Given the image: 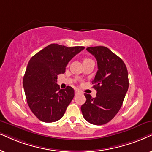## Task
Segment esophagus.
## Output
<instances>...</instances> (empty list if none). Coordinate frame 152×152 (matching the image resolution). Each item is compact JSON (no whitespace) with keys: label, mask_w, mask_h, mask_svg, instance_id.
<instances>
[{"label":"esophagus","mask_w":152,"mask_h":152,"mask_svg":"<svg viewBox=\"0 0 152 152\" xmlns=\"http://www.w3.org/2000/svg\"><path fill=\"white\" fill-rule=\"evenodd\" d=\"M78 93H79V91L77 90H75V94H78Z\"/></svg>","instance_id":"obj_1"}]
</instances>
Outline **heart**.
<instances>
[{
  "mask_svg": "<svg viewBox=\"0 0 152 152\" xmlns=\"http://www.w3.org/2000/svg\"><path fill=\"white\" fill-rule=\"evenodd\" d=\"M88 60H90V59H88V58H85L84 60H83V62H85V61H88Z\"/></svg>",
  "mask_w": 152,
  "mask_h": 152,
  "instance_id": "heart-1",
  "label": "heart"
}]
</instances>
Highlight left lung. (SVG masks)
Masks as SVG:
<instances>
[{
	"label": "left lung",
	"instance_id": "left-lung-1",
	"mask_svg": "<svg viewBox=\"0 0 152 152\" xmlns=\"http://www.w3.org/2000/svg\"><path fill=\"white\" fill-rule=\"evenodd\" d=\"M96 58L98 71L92 84L96 90L95 98L85 94L86 102L81 106L83 116L88 122L102 125L119 112L129 88L128 71L124 62L105 46L87 48Z\"/></svg>",
	"mask_w": 152,
	"mask_h": 152
}]
</instances>
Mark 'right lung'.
I'll use <instances>...</instances> for the list:
<instances>
[{
	"label": "right lung",
	"instance_id": "obj_1",
	"mask_svg": "<svg viewBox=\"0 0 152 152\" xmlns=\"http://www.w3.org/2000/svg\"><path fill=\"white\" fill-rule=\"evenodd\" d=\"M84 48L51 44L30 60L23 86L28 106L39 120L53 122L63 117L74 90L70 86L60 90L58 75L64 74L68 62Z\"/></svg>",
	"mask_w": 152,
	"mask_h": 152
}]
</instances>
